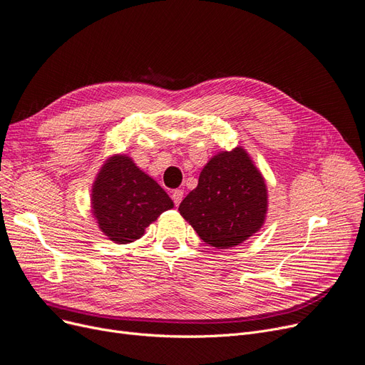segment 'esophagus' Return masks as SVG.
I'll use <instances>...</instances> for the list:
<instances>
[{
    "instance_id": "esophagus-1",
    "label": "esophagus",
    "mask_w": 365,
    "mask_h": 365,
    "mask_svg": "<svg viewBox=\"0 0 365 365\" xmlns=\"http://www.w3.org/2000/svg\"><path fill=\"white\" fill-rule=\"evenodd\" d=\"M171 198H173V201H174V205L179 206L180 201L183 200V191H182V190H174L173 194H171Z\"/></svg>"
}]
</instances>
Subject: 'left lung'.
Segmentation results:
<instances>
[{
    "label": "left lung",
    "instance_id": "1",
    "mask_svg": "<svg viewBox=\"0 0 365 365\" xmlns=\"http://www.w3.org/2000/svg\"><path fill=\"white\" fill-rule=\"evenodd\" d=\"M201 240L218 250L240 245L266 221L267 187L244 147L218 152L179 206Z\"/></svg>",
    "mask_w": 365,
    "mask_h": 365
}]
</instances>
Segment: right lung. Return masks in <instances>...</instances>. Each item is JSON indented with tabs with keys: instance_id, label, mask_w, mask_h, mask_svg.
<instances>
[{
	"instance_id": "obj_1",
	"label": "right lung",
	"mask_w": 365,
	"mask_h": 365,
	"mask_svg": "<svg viewBox=\"0 0 365 365\" xmlns=\"http://www.w3.org/2000/svg\"><path fill=\"white\" fill-rule=\"evenodd\" d=\"M173 207L168 194L128 155L108 158L91 186V213L114 244L143 237L145 228Z\"/></svg>"
}]
</instances>
